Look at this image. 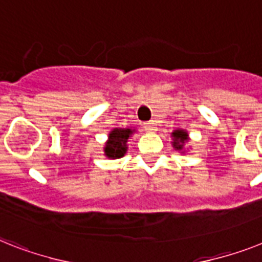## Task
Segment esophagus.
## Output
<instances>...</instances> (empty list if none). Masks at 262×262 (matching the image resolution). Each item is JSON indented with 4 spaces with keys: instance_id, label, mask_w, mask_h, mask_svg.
I'll use <instances>...</instances> for the list:
<instances>
[{
    "instance_id": "esophagus-1",
    "label": "esophagus",
    "mask_w": 262,
    "mask_h": 262,
    "mask_svg": "<svg viewBox=\"0 0 262 262\" xmlns=\"http://www.w3.org/2000/svg\"><path fill=\"white\" fill-rule=\"evenodd\" d=\"M144 129H146L147 133H155V131H157V126H155V122H152V120H151V122H147V123H144Z\"/></svg>"
}]
</instances>
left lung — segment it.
Listing matches in <instances>:
<instances>
[{
	"label": "left lung",
	"instance_id": "8db88e82",
	"mask_svg": "<svg viewBox=\"0 0 262 262\" xmlns=\"http://www.w3.org/2000/svg\"><path fill=\"white\" fill-rule=\"evenodd\" d=\"M172 136V147L175 150L182 151L183 146L186 144V142H189V134L185 129H175L171 133Z\"/></svg>",
	"mask_w": 262,
	"mask_h": 262
}]
</instances>
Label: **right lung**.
<instances>
[{"label": "right lung", "mask_w": 262, "mask_h": 262, "mask_svg": "<svg viewBox=\"0 0 262 262\" xmlns=\"http://www.w3.org/2000/svg\"><path fill=\"white\" fill-rule=\"evenodd\" d=\"M133 128H114L105 142L104 155L110 159H119L127 152V140L134 134Z\"/></svg>", "instance_id": "add662e5"}]
</instances>
